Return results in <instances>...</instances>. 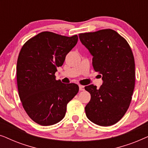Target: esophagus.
<instances>
[{
    "mask_svg": "<svg viewBox=\"0 0 148 148\" xmlns=\"http://www.w3.org/2000/svg\"><path fill=\"white\" fill-rule=\"evenodd\" d=\"M79 90L80 91H84V86H81V85H79Z\"/></svg>",
    "mask_w": 148,
    "mask_h": 148,
    "instance_id": "34e87169",
    "label": "esophagus"
}]
</instances>
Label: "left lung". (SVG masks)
Here are the masks:
<instances>
[{"instance_id": "left-lung-1", "label": "left lung", "mask_w": 148, "mask_h": 148, "mask_svg": "<svg viewBox=\"0 0 148 148\" xmlns=\"http://www.w3.org/2000/svg\"><path fill=\"white\" fill-rule=\"evenodd\" d=\"M93 56L94 71L102 75L99 89L85 87L90 101L85 108L89 120L100 126L116 123L128 110L135 88V60L124 38L111 29L79 34Z\"/></svg>"}]
</instances>
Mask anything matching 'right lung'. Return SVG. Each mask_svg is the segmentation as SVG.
<instances>
[{
	"mask_svg": "<svg viewBox=\"0 0 148 148\" xmlns=\"http://www.w3.org/2000/svg\"><path fill=\"white\" fill-rule=\"evenodd\" d=\"M78 36L43 32L22 46L17 62V82L24 110L42 126L56 124L65 115L66 105L79 92L75 84L56 80L55 73L77 43Z\"/></svg>",
	"mask_w": 148,
	"mask_h": 148,
	"instance_id": "add662e5",
	"label": "right lung"
}]
</instances>
